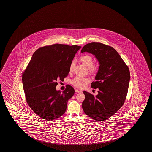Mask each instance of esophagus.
<instances>
[{
  "label": "esophagus",
  "instance_id": "esophagus-1",
  "mask_svg": "<svg viewBox=\"0 0 152 152\" xmlns=\"http://www.w3.org/2000/svg\"><path fill=\"white\" fill-rule=\"evenodd\" d=\"M75 92H76V93H80V92H82V91H80V90L76 89V90H75Z\"/></svg>",
  "mask_w": 152,
  "mask_h": 152
}]
</instances>
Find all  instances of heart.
Listing matches in <instances>:
<instances>
[{"label":"heart","instance_id":"1","mask_svg":"<svg viewBox=\"0 0 152 152\" xmlns=\"http://www.w3.org/2000/svg\"><path fill=\"white\" fill-rule=\"evenodd\" d=\"M80 60L81 62L88 68V72L91 74H95L99 68V65L97 62H93V58L91 55L85 54L80 56ZM75 67V61L73 60L70 64L69 72H72ZM90 80L87 77L76 76L72 80V84L78 88H83L90 83Z\"/></svg>","mask_w":152,"mask_h":152}]
</instances>
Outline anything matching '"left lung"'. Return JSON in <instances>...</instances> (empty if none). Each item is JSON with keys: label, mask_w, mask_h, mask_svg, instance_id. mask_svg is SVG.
I'll list each match as a JSON object with an SVG mask.
<instances>
[{"label": "left lung", "mask_w": 152, "mask_h": 152, "mask_svg": "<svg viewBox=\"0 0 152 152\" xmlns=\"http://www.w3.org/2000/svg\"><path fill=\"white\" fill-rule=\"evenodd\" d=\"M81 52H90L100 63L92 88H99L98 94L83 92L85 99L82 103L85 114L95 121L107 119L121 107L126 99L129 69L113 48L102 43L92 42L84 45Z\"/></svg>", "instance_id": "obj_1"}]
</instances>
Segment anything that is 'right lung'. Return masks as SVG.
<instances>
[{
    "label": "right lung",
    "mask_w": 152,
    "mask_h": 152,
    "mask_svg": "<svg viewBox=\"0 0 152 152\" xmlns=\"http://www.w3.org/2000/svg\"><path fill=\"white\" fill-rule=\"evenodd\" d=\"M81 47L53 44L39 48L22 73L25 100L33 112L43 119L52 121L64 114L68 101L75 90L68 85L57 91V81L69 74L70 62Z\"/></svg>",
    "instance_id": "obj_1"
}]
</instances>
